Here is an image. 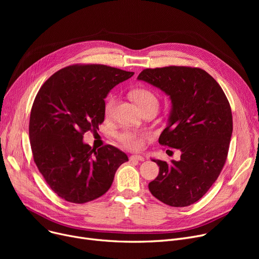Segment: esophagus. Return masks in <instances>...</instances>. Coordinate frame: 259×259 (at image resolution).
Listing matches in <instances>:
<instances>
[{
  "mask_svg": "<svg viewBox=\"0 0 259 259\" xmlns=\"http://www.w3.org/2000/svg\"><path fill=\"white\" fill-rule=\"evenodd\" d=\"M130 160H139V161H144L145 158L141 155H131Z\"/></svg>",
  "mask_w": 259,
  "mask_h": 259,
  "instance_id": "34e87169",
  "label": "esophagus"
}]
</instances>
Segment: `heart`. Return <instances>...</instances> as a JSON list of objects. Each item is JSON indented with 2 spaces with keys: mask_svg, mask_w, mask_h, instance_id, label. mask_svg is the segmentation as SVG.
Returning a JSON list of instances; mask_svg holds the SVG:
<instances>
[{
  "mask_svg": "<svg viewBox=\"0 0 259 259\" xmlns=\"http://www.w3.org/2000/svg\"><path fill=\"white\" fill-rule=\"evenodd\" d=\"M131 95L133 100L139 104V106L144 109L151 107V106H158V97L157 94L149 88L140 87L135 88L131 91ZM116 104V97L115 95H109L106 99L104 105V112L107 117L112 116L114 112V108ZM149 138V133L146 131H131L125 130L118 135V141L120 144L130 150H139L143 147L144 141Z\"/></svg>",
  "mask_w": 259,
  "mask_h": 259,
  "instance_id": "b5f03b06",
  "label": "heart"
}]
</instances>
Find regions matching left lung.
Listing matches in <instances>:
<instances>
[{"mask_svg":"<svg viewBox=\"0 0 259 259\" xmlns=\"http://www.w3.org/2000/svg\"><path fill=\"white\" fill-rule=\"evenodd\" d=\"M138 79L170 97L169 121L158 143L182 152L178 161L152 159L159 173L149 190L168 206L192 205L208 192L225 166L233 131L229 101L220 84L196 67L147 68Z\"/></svg>","mask_w":259,"mask_h":259,"instance_id":"obj_1","label":"left lung"}]
</instances>
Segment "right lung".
Returning <instances> with one entry per match:
<instances>
[{"instance_id": "right-lung-1", "label": "right lung", "mask_w": 259, "mask_h": 259, "mask_svg": "<svg viewBox=\"0 0 259 259\" xmlns=\"http://www.w3.org/2000/svg\"><path fill=\"white\" fill-rule=\"evenodd\" d=\"M134 72L101 64H75L52 74L34 99L29 139L33 160L54 193L73 203L105 194L126 153L106 145L83 143L105 118L108 92Z\"/></svg>"}]
</instances>
